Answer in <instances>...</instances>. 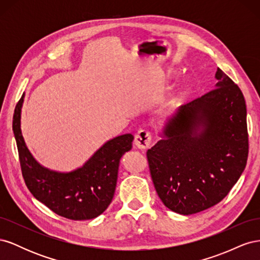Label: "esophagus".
Here are the masks:
<instances>
[{"label":"esophagus","mask_w":260,"mask_h":260,"mask_svg":"<svg viewBox=\"0 0 260 260\" xmlns=\"http://www.w3.org/2000/svg\"><path fill=\"white\" fill-rule=\"evenodd\" d=\"M152 133L147 130H140L135 138V144L140 149H146L151 146Z\"/></svg>","instance_id":"esophagus-1"}]
</instances>
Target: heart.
Segmentation results:
<instances>
[{
	"instance_id": "b5f03b06",
	"label": "heart",
	"mask_w": 260,
	"mask_h": 260,
	"mask_svg": "<svg viewBox=\"0 0 260 260\" xmlns=\"http://www.w3.org/2000/svg\"><path fill=\"white\" fill-rule=\"evenodd\" d=\"M181 95H182V96H183V95H184V92H181Z\"/></svg>"
}]
</instances>
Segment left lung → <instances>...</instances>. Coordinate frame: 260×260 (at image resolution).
<instances>
[{"label": "left lung", "mask_w": 260, "mask_h": 260, "mask_svg": "<svg viewBox=\"0 0 260 260\" xmlns=\"http://www.w3.org/2000/svg\"><path fill=\"white\" fill-rule=\"evenodd\" d=\"M216 79L215 89L177 109L164 139L146 152L157 194L181 215L221 202L247 162L245 100L220 68Z\"/></svg>", "instance_id": "1"}]
</instances>
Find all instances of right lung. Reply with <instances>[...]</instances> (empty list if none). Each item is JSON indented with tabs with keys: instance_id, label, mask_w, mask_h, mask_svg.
<instances>
[{
	"instance_id": "right-lung-1",
	"label": "right lung",
	"mask_w": 260,
	"mask_h": 260,
	"mask_svg": "<svg viewBox=\"0 0 260 260\" xmlns=\"http://www.w3.org/2000/svg\"><path fill=\"white\" fill-rule=\"evenodd\" d=\"M22 102L23 94L15 107L13 131L28 190L55 214L70 220H89L103 214L114 198L119 161L131 149L133 136L108 141L79 169L55 172L39 165L25 144L20 130Z\"/></svg>"
}]
</instances>
